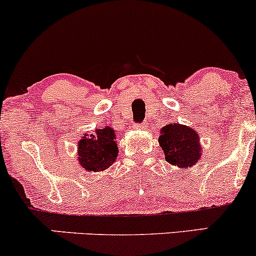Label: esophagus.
Returning a JSON list of instances; mask_svg holds the SVG:
<instances>
[{
    "label": "esophagus",
    "mask_w": 256,
    "mask_h": 256,
    "mask_svg": "<svg viewBox=\"0 0 256 256\" xmlns=\"http://www.w3.org/2000/svg\"><path fill=\"white\" fill-rule=\"evenodd\" d=\"M134 128H136V130H142V128H144V126H143V125H136V126H134Z\"/></svg>",
    "instance_id": "obj_1"
}]
</instances>
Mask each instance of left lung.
I'll return each instance as SVG.
<instances>
[{"label": "left lung", "mask_w": 256, "mask_h": 256, "mask_svg": "<svg viewBox=\"0 0 256 256\" xmlns=\"http://www.w3.org/2000/svg\"><path fill=\"white\" fill-rule=\"evenodd\" d=\"M158 144L167 162L179 168L186 170L195 166L202 156L198 132L178 122H171L161 128Z\"/></svg>", "instance_id": "left-lung-1"}]
</instances>
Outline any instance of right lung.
Masks as SVG:
<instances>
[{"label":"right lung","mask_w":256,"mask_h":256,"mask_svg":"<svg viewBox=\"0 0 256 256\" xmlns=\"http://www.w3.org/2000/svg\"><path fill=\"white\" fill-rule=\"evenodd\" d=\"M116 134L110 126L84 134L78 142V162L85 171L101 172L110 168L118 158Z\"/></svg>","instance_id":"right-lung-1"}]
</instances>
